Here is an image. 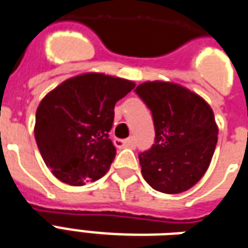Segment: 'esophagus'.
Returning <instances> with one entry per match:
<instances>
[{
	"mask_svg": "<svg viewBox=\"0 0 248 248\" xmlns=\"http://www.w3.org/2000/svg\"><path fill=\"white\" fill-rule=\"evenodd\" d=\"M115 146L117 147H134L135 146V140L134 138H129V139H115Z\"/></svg>",
	"mask_w": 248,
	"mask_h": 248,
	"instance_id": "obj_1",
	"label": "esophagus"
}]
</instances>
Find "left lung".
Segmentation results:
<instances>
[{
  "instance_id": "left-lung-1",
  "label": "left lung",
  "mask_w": 248,
  "mask_h": 248,
  "mask_svg": "<svg viewBox=\"0 0 248 248\" xmlns=\"http://www.w3.org/2000/svg\"><path fill=\"white\" fill-rule=\"evenodd\" d=\"M151 110L155 139L139 154L148 185L175 194L192 188L208 170L218 129L210 106L193 92L172 82L148 81L135 89Z\"/></svg>"
}]
</instances>
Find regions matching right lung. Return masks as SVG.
Instances as JSON below:
<instances>
[{"label":"right lung","instance_id":"1","mask_svg":"<svg viewBox=\"0 0 248 248\" xmlns=\"http://www.w3.org/2000/svg\"><path fill=\"white\" fill-rule=\"evenodd\" d=\"M134 87L129 80L85 73L65 80L40 101L35 140L59 180L81 186L109 170L115 156L109 138L114 106Z\"/></svg>","mask_w":248,"mask_h":248}]
</instances>
